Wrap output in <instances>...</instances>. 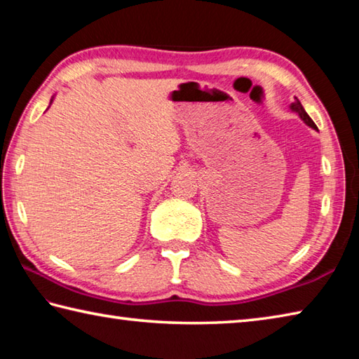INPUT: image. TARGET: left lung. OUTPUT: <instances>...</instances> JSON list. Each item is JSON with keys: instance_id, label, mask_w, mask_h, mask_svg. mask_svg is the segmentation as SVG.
Listing matches in <instances>:
<instances>
[{"instance_id": "8db88e82", "label": "left lung", "mask_w": 359, "mask_h": 359, "mask_svg": "<svg viewBox=\"0 0 359 359\" xmlns=\"http://www.w3.org/2000/svg\"><path fill=\"white\" fill-rule=\"evenodd\" d=\"M292 110L293 111H297L298 113V115H299V118L301 119H303V121L307 124V126H311V128H313V129H317V126H316V123H313L312 121V119H311V116L309 115H307V113H306V110L303 109V105H301V102H299V100L297 99V97H294V102L292 104Z\"/></svg>"}]
</instances>
